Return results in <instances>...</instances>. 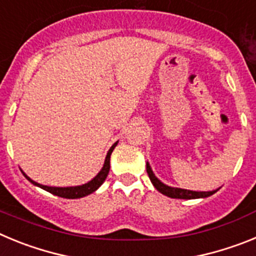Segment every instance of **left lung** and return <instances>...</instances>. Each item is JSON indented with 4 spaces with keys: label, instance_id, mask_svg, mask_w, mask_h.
I'll return each mask as SVG.
<instances>
[{
    "label": "left lung",
    "instance_id": "8db88e82",
    "mask_svg": "<svg viewBox=\"0 0 256 256\" xmlns=\"http://www.w3.org/2000/svg\"><path fill=\"white\" fill-rule=\"evenodd\" d=\"M146 170H148V178H150L151 183L154 184L156 190L159 192H162V195L168 196V198H186V200H190V198H209L212 196V194H216L218 190H214V191H190V190H183V188H177V187H169L166 184H164L162 182H160L158 178L155 177V174H154L152 169H151L150 164L146 162Z\"/></svg>",
    "mask_w": 256,
    "mask_h": 256
}]
</instances>
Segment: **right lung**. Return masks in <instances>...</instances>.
<instances>
[{"instance_id":"right-lung-1","label":"right lung","mask_w":256,"mask_h":256,"mask_svg":"<svg viewBox=\"0 0 256 256\" xmlns=\"http://www.w3.org/2000/svg\"><path fill=\"white\" fill-rule=\"evenodd\" d=\"M116 144H118V142H115V144H112V148H110V150H108V155H106L105 162H104L102 169H101V170L98 172V174H97V176L94 178V180H90V182H88V183H84V184H82V186H74V187H50V186H44V184H40V183H37V182H34V180H30V178H29L26 173H22V174H24L26 180H28L29 182L33 183L34 186H38V187H40V188H44V191L50 192V194H52V195L60 196V198H84V196L90 195V194H92V192L96 191V190L98 188V187H100L104 182H105L106 177H108V170H110V155H112V150H114V148H115Z\"/></svg>"}]
</instances>
